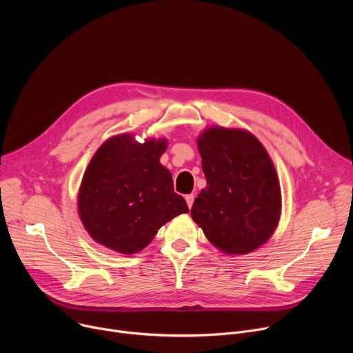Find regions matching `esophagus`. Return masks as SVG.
<instances>
[{
    "label": "esophagus",
    "instance_id": "esophagus-1",
    "mask_svg": "<svg viewBox=\"0 0 353 353\" xmlns=\"http://www.w3.org/2000/svg\"><path fill=\"white\" fill-rule=\"evenodd\" d=\"M185 201H187V205H188V208H191V207H192V203H194V194H188V195H185Z\"/></svg>",
    "mask_w": 353,
    "mask_h": 353
}]
</instances>
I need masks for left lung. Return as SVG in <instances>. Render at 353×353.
Returning a JSON list of instances; mask_svg holds the SVG:
<instances>
[{
  "instance_id": "1",
  "label": "left lung",
  "mask_w": 353,
  "mask_h": 353,
  "mask_svg": "<svg viewBox=\"0 0 353 353\" xmlns=\"http://www.w3.org/2000/svg\"><path fill=\"white\" fill-rule=\"evenodd\" d=\"M207 179L191 216L226 254H247L275 232L281 187L263 143L239 128L210 127L196 139Z\"/></svg>"
}]
</instances>
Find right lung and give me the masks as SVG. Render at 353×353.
Masks as SVG:
<instances>
[{
    "label": "right lung",
    "instance_id": "1",
    "mask_svg": "<svg viewBox=\"0 0 353 353\" xmlns=\"http://www.w3.org/2000/svg\"><path fill=\"white\" fill-rule=\"evenodd\" d=\"M166 148L168 139L139 143L131 134H120L96 150L78 194L79 218L94 241L134 254L166 222L188 212L170 172L159 162Z\"/></svg>",
    "mask_w": 353,
    "mask_h": 353
}]
</instances>
